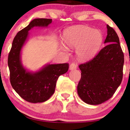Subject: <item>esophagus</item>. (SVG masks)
Wrapping results in <instances>:
<instances>
[{
    "label": "esophagus",
    "instance_id": "34e87169",
    "mask_svg": "<svg viewBox=\"0 0 130 130\" xmlns=\"http://www.w3.org/2000/svg\"><path fill=\"white\" fill-rule=\"evenodd\" d=\"M76 68H77V65H76L75 63H72L70 65V67H69V69H70V70H74V69H76Z\"/></svg>",
    "mask_w": 130,
    "mask_h": 130
}]
</instances>
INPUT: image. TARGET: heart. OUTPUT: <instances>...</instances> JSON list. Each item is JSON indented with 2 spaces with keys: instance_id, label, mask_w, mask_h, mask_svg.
Wrapping results in <instances>:
<instances>
[{
  "instance_id": "heart-1",
  "label": "heart",
  "mask_w": 130,
  "mask_h": 130,
  "mask_svg": "<svg viewBox=\"0 0 130 130\" xmlns=\"http://www.w3.org/2000/svg\"><path fill=\"white\" fill-rule=\"evenodd\" d=\"M64 41L68 47L76 48L77 57L87 60L95 56L103 42V35L100 31L88 26H79L67 29L64 32ZM62 50L67 51L65 46Z\"/></svg>"
}]
</instances>
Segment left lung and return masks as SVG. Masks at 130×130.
Listing matches in <instances>:
<instances>
[{
  "mask_svg": "<svg viewBox=\"0 0 130 130\" xmlns=\"http://www.w3.org/2000/svg\"><path fill=\"white\" fill-rule=\"evenodd\" d=\"M105 47L93 58L79 65L77 93L83 102L99 105L112 96L122 80L124 54L115 30L108 25Z\"/></svg>",
  "mask_w": 130,
  "mask_h": 130,
  "instance_id": "8db88e82",
  "label": "left lung"
}]
</instances>
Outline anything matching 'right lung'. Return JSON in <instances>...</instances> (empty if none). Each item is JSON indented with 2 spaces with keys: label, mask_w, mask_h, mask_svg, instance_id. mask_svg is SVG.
<instances>
[{
  "label": "right lung",
  "mask_w": 130,
  "mask_h": 130,
  "mask_svg": "<svg viewBox=\"0 0 130 130\" xmlns=\"http://www.w3.org/2000/svg\"><path fill=\"white\" fill-rule=\"evenodd\" d=\"M51 19H34L19 31L13 39L8 56L10 82L13 89L20 96L29 102H43L54 93L57 80L69 69V64H48L35 72H31L23 66L21 50L27 41L28 31L34 27H47Z\"/></svg>",
  "instance_id": "obj_1"
}]
</instances>
